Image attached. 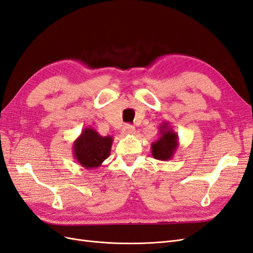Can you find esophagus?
<instances>
[{"mask_svg":"<svg viewBox=\"0 0 253 253\" xmlns=\"http://www.w3.org/2000/svg\"><path fill=\"white\" fill-rule=\"evenodd\" d=\"M135 132H136L135 126H129V125L125 126L124 128H122V134L124 135H134Z\"/></svg>","mask_w":253,"mask_h":253,"instance_id":"esophagus-1","label":"esophagus"}]
</instances>
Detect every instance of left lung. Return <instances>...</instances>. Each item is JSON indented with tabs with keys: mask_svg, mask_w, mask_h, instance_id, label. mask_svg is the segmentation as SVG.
<instances>
[{
	"mask_svg": "<svg viewBox=\"0 0 253 253\" xmlns=\"http://www.w3.org/2000/svg\"><path fill=\"white\" fill-rule=\"evenodd\" d=\"M158 131L159 138L151 144L152 156L155 159L167 162L172 159L178 149V134L174 132L169 122L167 121L160 125Z\"/></svg>",
	"mask_w": 253,
	"mask_h": 253,
	"instance_id": "obj_1",
	"label": "left lung"
}]
</instances>
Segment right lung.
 <instances>
[{"label":"right lung","instance_id":"right-lung-1","mask_svg":"<svg viewBox=\"0 0 253 253\" xmlns=\"http://www.w3.org/2000/svg\"><path fill=\"white\" fill-rule=\"evenodd\" d=\"M112 144L113 137L101 136L94 127L87 126L74 141L73 154L84 169H97L110 156Z\"/></svg>","mask_w":253,"mask_h":253}]
</instances>
